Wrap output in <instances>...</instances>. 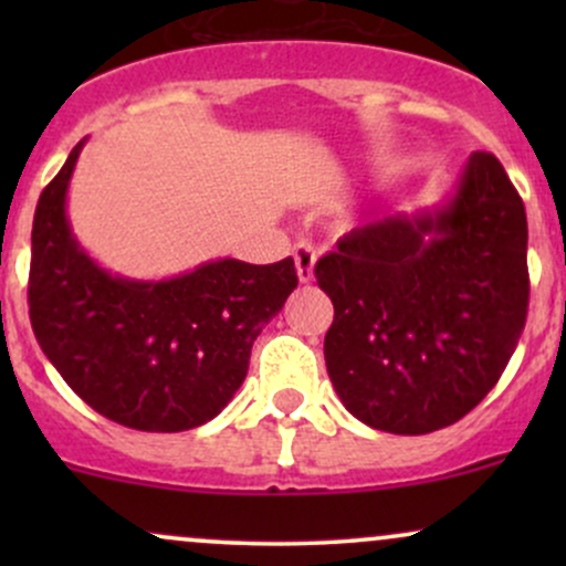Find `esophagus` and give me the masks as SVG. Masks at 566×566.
Listing matches in <instances>:
<instances>
[{"mask_svg":"<svg viewBox=\"0 0 566 566\" xmlns=\"http://www.w3.org/2000/svg\"><path fill=\"white\" fill-rule=\"evenodd\" d=\"M295 269H297V279L303 284H308L314 279V261H316V250L311 244H295Z\"/></svg>","mask_w":566,"mask_h":566,"instance_id":"esophagus-1","label":"esophagus"}]
</instances>
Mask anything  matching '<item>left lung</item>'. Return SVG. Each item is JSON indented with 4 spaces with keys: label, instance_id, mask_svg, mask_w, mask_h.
Segmentation results:
<instances>
[{
    "label": "left lung",
    "instance_id": "obj_1",
    "mask_svg": "<svg viewBox=\"0 0 566 566\" xmlns=\"http://www.w3.org/2000/svg\"><path fill=\"white\" fill-rule=\"evenodd\" d=\"M335 305L324 359L361 423L420 437L469 415L527 322V212L503 165L471 154L441 210L359 226L319 258Z\"/></svg>",
    "mask_w": 566,
    "mask_h": 566
}]
</instances>
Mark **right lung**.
Returning <instances> with one entry per match:
<instances>
[{
	"instance_id": "1",
	"label": "right lung",
	"mask_w": 566,
	"mask_h": 566,
	"mask_svg": "<svg viewBox=\"0 0 566 566\" xmlns=\"http://www.w3.org/2000/svg\"><path fill=\"white\" fill-rule=\"evenodd\" d=\"M84 140L44 186L31 229L29 316L80 399L135 431L197 428L233 399L261 329L297 287L292 258H223L161 282L108 274L82 250L66 191Z\"/></svg>"
}]
</instances>
